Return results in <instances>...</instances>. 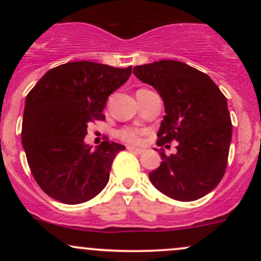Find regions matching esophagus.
<instances>
[{
  "instance_id": "34e87169",
  "label": "esophagus",
  "mask_w": 261,
  "mask_h": 261,
  "mask_svg": "<svg viewBox=\"0 0 261 261\" xmlns=\"http://www.w3.org/2000/svg\"><path fill=\"white\" fill-rule=\"evenodd\" d=\"M127 149H128V151H131V152H135V153H137V154H141V153H143V152H145V149H143V148L134 147V146H130V147H127Z\"/></svg>"
}]
</instances>
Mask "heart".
I'll use <instances>...</instances> for the list:
<instances>
[{
  "instance_id": "b5f03b06",
  "label": "heart",
  "mask_w": 261,
  "mask_h": 261,
  "mask_svg": "<svg viewBox=\"0 0 261 261\" xmlns=\"http://www.w3.org/2000/svg\"><path fill=\"white\" fill-rule=\"evenodd\" d=\"M143 131L141 130H133V128H126V130H121L119 133V136L121 137L122 140L127 141V142L133 143H139L142 140Z\"/></svg>"
}]
</instances>
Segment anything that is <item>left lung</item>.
<instances>
[{
    "label": "left lung",
    "instance_id": "8db88e82",
    "mask_svg": "<svg viewBox=\"0 0 261 261\" xmlns=\"http://www.w3.org/2000/svg\"><path fill=\"white\" fill-rule=\"evenodd\" d=\"M133 72L164 103L157 145L178 142L175 154L160 152L161 166L149 180L179 201L205 196L223 178L228 160L232 122L226 97L207 74L175 60L135 66Z\"/></svg>",
    "mask_w": 261,
    "mask_h": 261
}]
</instances>
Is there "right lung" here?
<instances>
[{"label": "right lung", "mask_w": 261, "mask_h": 261, "mask_svg": "<svg viewBox=\"0 0 261 261\" xmlns=\"http://www.w3.org/2000/svg\"><path fill=\"white\" fill-rule=\"evenodd\" d=\"M116 68L74 61L47 71L25 98L22 143L39 187L60 202L88 201L106 188L112 163L122 145L85 142L89 122L104 120L108 97L131 74Z\"/></svg>", "instance_id": "add662e5"}]
</instances>
